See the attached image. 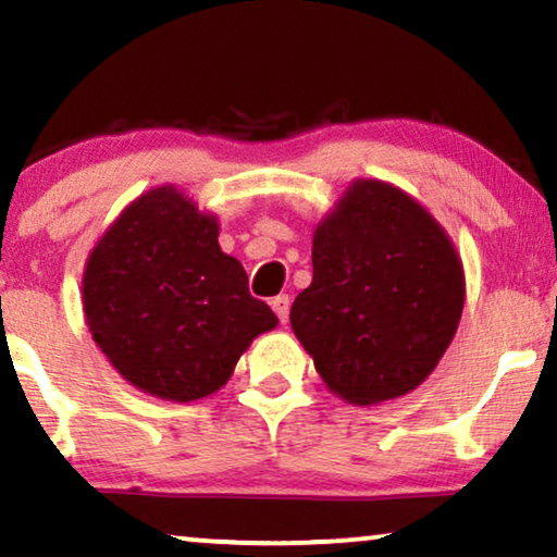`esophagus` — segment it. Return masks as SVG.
Instances as JSON below:
<instances>
[{"instance_id": "1", "label": "esophagus", "mask_w": 557, "mask_h": 557, "mask_svg": "<svg viewBox=\"0 0 557 557\" xmlns=\"http://www.w3.org/2000/svg\"><path fill=\"white\" fill-rule=\"evenodd\" d=\"M271 307H273V311H276L278 322L286 324V322H288V309H292V299H288L286 294H278L276 299L271 301Z\"/></svg>"}]
</instances>
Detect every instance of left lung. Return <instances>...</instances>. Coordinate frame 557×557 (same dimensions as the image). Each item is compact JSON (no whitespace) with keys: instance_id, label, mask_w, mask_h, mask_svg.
Wrapping results in <instances>:
<instances>
[{"instance_id":"obj_1","label":"left lung","mask_w":557,"mask_h":557,"mask_svg":"<svg viewBox=\"0 0 557 557\" xmlns=\"http://www.w3.org/2000/svg\"><path fill=\"white\" fill-rule=\"evenodd\" d=\"M311 263L292 326L326 387L370 406L421 385L463 309L461 261L444 227L400 189L362 180L317 227Z\"/></svg>"}]
</instances>
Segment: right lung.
Wrapping results in <instances>:
<instances>
[{"instance_id":"obj_1","label":"right lung","mask_w":557,"mask_h":557,"mask_svg":"<svg viewBox=\"0 0 557 557\" xmlns=\"http://www.w3.org/2000/svg\"><path fill=\"white\" fill-rule=\"evenodd\" d=\"M96 345L144 393L189 403L215 393L261 332L278 324L215 218L174 187L141 195L98 240L83 276Z\"/></svg>"}]
</instances>
